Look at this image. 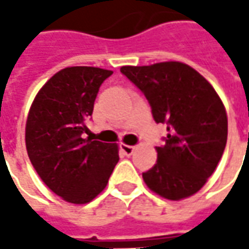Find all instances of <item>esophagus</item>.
Segmentation results:
<instances>
[{
	"label": "esophagus",
	"instance_id": "obj_1",
	"mask_svg": "<svg viewBox=\"0 0 249 249\" xmlns=\"http://www.w3.org/2000/svg\"><path fill=\"white\" fill-rule=\"evenodd\" d=\"M120 149L123 151L124 155H131L133 151H134V147L133 145H126V144H120Z\"/></svg>",
	"mask_w": 249,
	"mask_h": 249
}]
</instances>
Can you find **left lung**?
I'll list each match as a JSON object with an SVG mask.
<instances>
[{
	"label": "left lung",
	"mask_w": 249,
	"mask_h": 249,
	"mask_svg": "<svg viewBox=\"0 0 249 249\" xmlns=\"http://www.w3.org/2000/svg\"><path fill=\"white\" fill-rule=\"evenodd\" d=\"M148 101L152 118L166 124L157 163L142 173L145 184L163 198L196 194L212 176L227 141L222 101L205 79L181 62L120 68Z\"/></svg>",
	"instance_id": "1"
}]
</instances>
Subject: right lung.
I'll return each mask as SVG.
<instances>
[{
	"label": "right lung",
	"instance_id": "right-lung-1",
	"mask_svg": "<svg viewBox=\"0 0 249 249\" xmlns=\"http://www.w3.org/2000/svg\"><path fill=\"white\" fill-rule=\"evenodd\" d=\"M112 74L91 66L66 68L45 83L30 108L26 148L47 187L72 204H87L107 187L118 145L84 139L101 84Z\"/></svg>",
	"mask_w": 249,
	"mask_h": 249
}]
</instances>
